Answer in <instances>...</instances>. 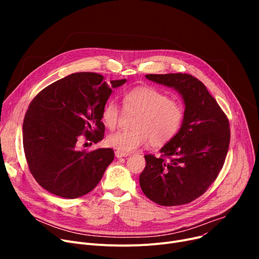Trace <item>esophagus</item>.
<instances>
[{"mask_svg":"<svg viewBox=\"0 0 259 259\" xmlns=\"http://www.w3.org/2000/svg\"><path fill=\"white\" fill-rule=\"evenodd\" d=\"M115 156L117 158H120V157H127L129 156L128 153H124V152H120V151H115Z\"/></svg>","mask_w":259,"mask_h":259,"instance_id":"obj_1","label":"esophagus"}]
</instances>
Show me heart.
<instances>
[{
    "label": "heart",
    "instance_id": "1",
    "mask_svg": "<svg viewBox=\"0 0 259 259\" xmlns=\"http://www.w3.org/2000/svg\"><path fill=\"white\" fill-rule=\"evenodd\" d=\"M126 111L138 112L129 131L109 134L107 144L117 151L129 153L146 145L149 141L161 146L175 138L185 118L183 105L171 100L169 95L151 86H139L127 90L122 95ZM120 108L114 100L108 101L101 113L103 124L114 129L120 118Z\"/></svg>",
    "mask_w": 259,
    "mask_h": 259
}]
</instances>
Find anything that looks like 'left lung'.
<instances>
[{
    "mask_svg": "<svg viewBox=\"0 0 259 259\" xmlns=\"http://www.w3.org/2000/svg\"><path fill=\"white\" fill-rule=\"evenodd\" d=\"M146 77L182 95L185 118L175 138L160 149L159 157L145 155L140 185L157 205H185L205 193L221 172L230 144L229 119L206 86L191 74Z\"/></svg>",
    "mask_w": 259,
    "mask_h": 259,
    "instance_id": "obj_1",
    "label": "left lung"
}]
</instances>
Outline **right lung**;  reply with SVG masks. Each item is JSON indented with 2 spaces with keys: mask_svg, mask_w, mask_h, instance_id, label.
<instances>
[{
  "mask_svg": "<svg viewBox=\"0 0 259 259\" xmlns=\"http://www.w3.org/2000/svg\"><path fill=\"white\" fill-rule=\"evenodd\" d=\"M127 79L77 72L54 81L30 103L23 122V146L34 180L48 192L77 198L97 187L114 158L110 148L80 150L81 139L103 140L104 105Z\"/></svg>",
  "mask_w": 259,
  "mask_h": 259,
  "instance_id": "add662e5",
  "label": "right lung"
}]
</instances>
